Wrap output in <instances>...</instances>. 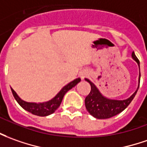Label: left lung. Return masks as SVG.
Returning a JSON list of instances; mask_svg holds the SVG:
<instances>
[{"instance_id":"8db88e82","label":"left lung","mask_w":147,"mask_h":147,"mask_svg":"<svg viewBox=\"0 0 147 147\" xmlns=\"http://www.w3.org/2000/svg\"><path fill=\"white\" fill-rule=\"evenodd\" d=\"M132 57L134 60L136 61V62L139 66V60L135 56L134 53H132ZM140 69H139V78H138V83L140 84ZM86 81L89 82L91 86L90 93L87 95L85 99V105L87 111L90 114L98 119H106L114 117L119 113L126 109L129 106V103L132 102V100L134 98V96L137 94V91L139 87H138L137 90L133 94L129 97V98L125 100H113L109 99L104 97L98 89L95 86V85L93 82H91L89 79L86 78Z\"/></svg>"}]
</instances>
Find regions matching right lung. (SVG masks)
<instances>
[{
  "instance_id": "right-lung-1",
  "label": "right lung",
  "mask_w": 147,
  "mask_h": 147,
  "mask_svg": "<svg viewBox=\"0 0 147 147\" xmlns=\"http://www.w3.org/2000/svg\"><path fill=\"white\" fill-rule=\"evenodd\" d=\"M80 81H81L80 78H77V79L74 80L73 82L67 84L66 86H65L61 90L60 92L53 98L49 100L48 102H25V101L21 100L19 98V96L17 94V93L12 88H11V90H12V93H13L14 98L16 99V101L18 102V104L24 110H27L28 112L34 114V115L41 116V117H45V116H48L49 114H51L55 112V110L60 106L61 101L63 99L64 95L66 94L67 91L71 90L73 87H74L77 84L80 82Z\"/></svg>"
}]
</instances>
